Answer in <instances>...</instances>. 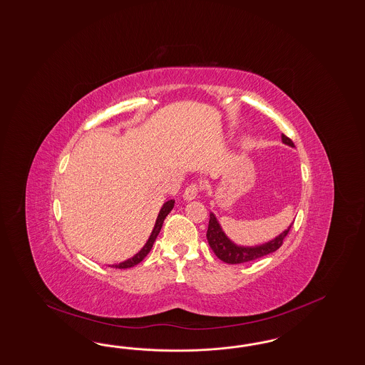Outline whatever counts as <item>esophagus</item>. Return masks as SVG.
Instances as JSON below:
<instances>
[{
  "label": "esophagus",
  "instance_id": "obj_1",
  "mask_svg": "<svg viewBox=\"0 0 365 365\" xmlns=\"http://www.w3.org/2000/svg\"><path fill=\"white\" fill-rule=\"evenodd\" d=\"M200 190H201V185H200V183H197V182L190 183L189 186L185 190V192H183V198H185L186 201L194 200V198L198 195Z\"/></svg>",
  "mask_w": 365,
  "mask_h": 365
}]
</instances>
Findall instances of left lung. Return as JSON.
Returning a JSON list of instances; mask_svg holds the SVG:
<instances>
[{"label":"left lung","instance_id":"1","mask_svg":"<svg viewBox=\"0 0 365 365\" xmlns=\"http://www.w3.org/2000/svg\"><path fill=\"white\" fill-rule=\"evenodd\" d=\"M282 140H283L284 144L294 147V143L286 135H282ZM289 229H291V225L282 235H279L277 239L271 240V241L262 244V245L239 247V245L233 244L230 240L227 239L225 233L222 232V229L220 227V224L217 222V218L214 217L213 213H210L206 237H207V242H209L210 248L213 250L215 256L220 260L225 262L227 264H241V263H247V262L260 259L265 255L279 250L283 244V240L289 235Z\"/></svg>","mask_w":365,"mask_h":365}]
</instances>
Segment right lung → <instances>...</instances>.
<instances>
[{
	"instance_id": "obj_1",
	"label": "right lung",
	"mask_w": 365,
	"mask_h": 365,
	"mask_svg": "<svg viewBox=\"0 0 365 365\" xmlns=\"http://www.w3.org/2000/svg\"><path fill=\"white\" fill-rule=\"evenodd\" d=\"M174 203H175L174 200H170V201H167L164 203L163 207H162V210H160V213L158 215V220H156V224H155V227H153V230H152L151 236H150V239L147 241V244L141 248V251L136 253L132 259H128L126 262H123V263H120V264L113 265V267L123 269V268H130V267H135V265L138 264L140 262H143V259H144V257L150 253V251H151L152 245H153L155 240L158 237V235H159L160 229L163 227L164 218H165V217L168 215V213L173 210Z\"/></svg>"
}]
</instances>
